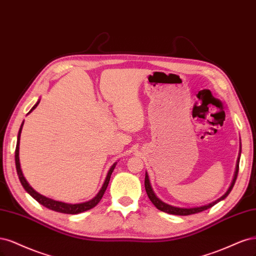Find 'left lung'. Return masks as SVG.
<instances>
[{"mask_svg": "<svg viewBox=\"0 0 256 256\" xmlns=\"http://www.w3.org/2000/svg\"><path fill=\"white\" fill-rule=\"evenodd\" d=\"M239 156H240V154H239ZM238 170H239V158H238V160H237V164H236V171H235V176H234V178H233V182L232 184H230V188L228 189V192L222 196L221 198H219L218 200H216L215 202H212L210 203L208 205H204V206H199V208H176V206H171L169 204H166L164 203L162 201H160L158 196H155L153 189L151 187V184H150V180H149V176H148V173H146V178H144V187H146V194L148 196H149V199L151 200V202L155 205V208L162 210V212H164L167 214H171V215H178V216H188V215H192V214H196V212H203L205 210H208L210 208H212V206H214L215 204H217L219 201L226 199V198L228 196V194L230 192V190H232V188L236 182V178H237V176H238Z\"/></svg>", "mask_w": 256, "mask_h": 256, "instance_id": "obj_1", "label": "left lung"}]
</instances>
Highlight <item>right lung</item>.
<instances>
[{
	"label": "right lung",
	"mask_w": 256,
	"mask_h": 256,
	"mask_svg": "<svg viewBox=\"0 0 256 256\" xmlns=\"http://www.w3.org/2000/svg\"><path fill=\"white\" fill-rule=\"evenodd\" d=\"M39 104V101L32 106V108L30 110V112L35 110L37 105ZM28 112V114H30ZM22 126H23V123L21 124V128L19 130V133H18V140H17V146H16V152H14V160H16V168H17V173H18V176H19V180L20 182L22 184V186L24 187V189L34 198V199L39 202L41 205L46 206V208L48 210H55V212H62V214H71V215H76V214H80V212H83L85 210H92V208H94V206L101 201L102 196L106 190L107 186H108V183H110V176L112 173L114 169V167H116V164H114L112 168L110 169L108 171V174H107L106 176V180L105 182L101 188V190L98 192V194L92 200H90L88 202H84V203H80V204H68V203H64V202H60V201H55V200H52V199H48V198L42 196L38 194L37 192H35L34 189H32L30 184L26 182V178L23 176V173L21 171V167H20V162H19V144H20V136H21V130H22Z\"/></svg>",
	"instance_id": "1"
}]
</instances>
